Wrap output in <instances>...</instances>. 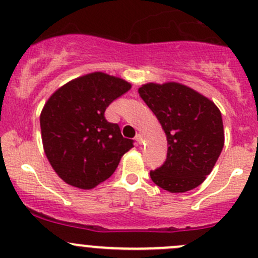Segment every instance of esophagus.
<instances>
[{"label": "esophagus", "mask_w": 258, "mask_h": 258, "mask_svg": "<svg viewBox=\"0 0 258 258\" xmlns=\"http://www.w3.org/2000/svg\"><path fill=\"white\" fill-rule=\"evenodd\" d=\"M136 141L141 145V143H142V141H143V136H142V135L137 134V135H136Z\"/></svg>", "instance_id": "esophagus-1"}]
</instances>
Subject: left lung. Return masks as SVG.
<instances>
[{"instance_id":"obj_1","label":"left lung","mask_w":258,"mask_h":258,"mask_svg":"<svg viewBox=\"0 0 258 258\" xmlns=\"http://www.w3.org/2000/svg\"><path fill=\"white\" fill-rule=\"evenodd\" d=\"M138 94L167 136V159L151 170L153 183L169 193H185L199 186L224 147L220 110L207 96L174 81L145 84Z\"/></svg>"}]
</instances>
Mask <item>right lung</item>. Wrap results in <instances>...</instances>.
Listing matches in <instances>:
<instances>
[{"instance_id":"right-lung-1","label":"right lung","mask_w":258,"mask_h":258,"mask_svg":"<svg viewBox=\"0 0 258 258\" xmlns=\"http://www.w3.org/2000/svg\"><path fill=\"white\" fill-rule=\"evenodd\" d=\"M131 89L121 78L90 73L60 86L40 112L44 153L67 184L93 189L113 174L121 157L134 147L105 110Z\"/></svg>"}]
</instances>
